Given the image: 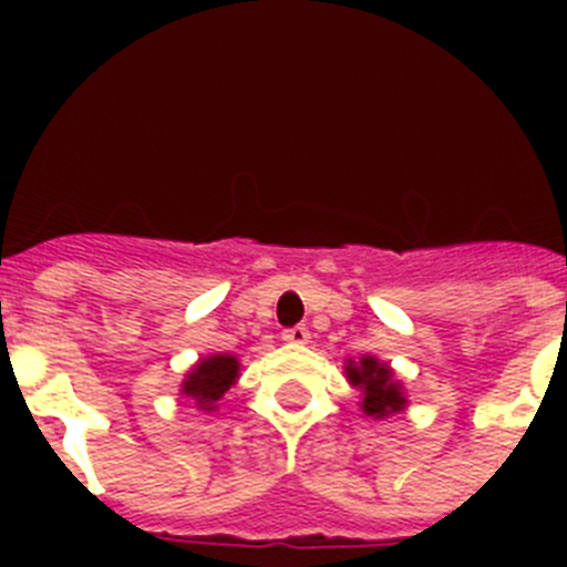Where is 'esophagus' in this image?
Here are the masks:
<instances>
[{"mask_svg": "<svg viewBox=\"0 0 567 567\" xmlns=\"http://www.w3.org/2000/svg\"><path fill=\"white\" fill-rule=\"evenodd\" d=\"M284 340L292 346H303L309 343V329L307 327H292V329H284Z\"/></svg>", "mask_w": 567, "mask_h": 567, "instance_id": "34e87169", "label": "esophagus"}]
</instances>
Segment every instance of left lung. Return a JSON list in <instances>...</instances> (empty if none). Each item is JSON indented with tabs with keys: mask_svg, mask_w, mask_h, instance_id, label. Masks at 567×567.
<instances>
[{
	"mask_svg": "<svg viewBox=\"0 0 567 567\" xmlns=\"http://www.w3.org/2000/svg\"><path fill=\"white\" fill-rule=\"evenodd\" d=\"M346 380L360 392V412L372 420H385L400 414L409 405L403 383L394 369L374 354H363L358 360L343 363Z\"/></svg>",
	"mask_w": 567,
	"mask_h": 567,
	"instance_id": "left-lung-1",
	"label": "left lung"
}]
</instances>
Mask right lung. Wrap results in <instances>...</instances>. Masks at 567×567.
<instances>
[{
    "label": "right lung",
    "mask_w": 567,
    "mask_h": 567,
    "mask_svg": "<svg viewBox=\"0 0 567 567\" xmlns=\"http://www.w3.org/2000/svg\"><path fill=\"white\" fill-rule=\"evenodd\" d=\"M240 363L235 354L215 352L207 358H198V363L189 365V372L182 380V398L193 400L204 414L218 412L224 394L238 383Z\"/></svg>",
    "instance_id": "1"
}]
</instances>
